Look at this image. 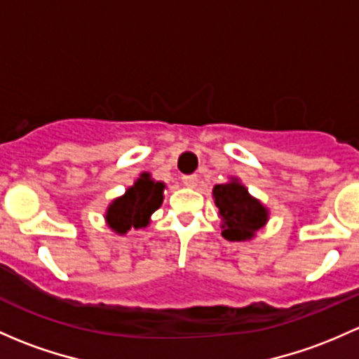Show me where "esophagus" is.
I'll return each mask as SVG.
<instances>
[{"instance_id":"obj_1","label":"esophagus","mask_w":359,"mask_h":359,"mask_svg":"<svg viewBox=\"0 0 359 359\" xmlns=\"http://www.w3.org/2000/svg\"><path fill=\"white\" fill-rule=\"evenodd\" d=\"M182 182H184V186H187V187H196L198 186V175H184Z\"/></svg>"}]
</instances>
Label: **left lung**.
Masks as SVG:
<instances>
[{
    "label": "left lung",
    "mask_w": 359,
    "mask_h": 359,
    "mask_svg": "<svg viewBox=\"0 0 359 359\" xmlns=\"http://www.w3.org/2000/svg\"><path fill=\"white\" fill-rule=\"evenodd\" d=\"M215 203L220 210L222 236L229 241H246L255 236L266 222L265 206L249 196L246 187L237 180L218 184L213 189Z\"/></svg>",
    "instance_id": "8db88e82"
}]
</instances>
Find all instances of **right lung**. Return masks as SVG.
Instances as JSON below:
<instances>
[{"label": "right lung", "mask_w": 359, "mask_h": 359, "mask_svg": "<svg viewBox=\"0 0 359 359\" xmlns=\"http://www.w3.org/2000/svg\"><path fill=\"white\" fill-rule=\"evenodd\" d=\"M165 186L142 173L141 179L127 189L126 196L115 199L107 211L108 225L118 233H126L130 227L141 229L149 224V217L160 208L163 201Z\"/></svg>", "instance_id": "obj_1"}]
</instances>
